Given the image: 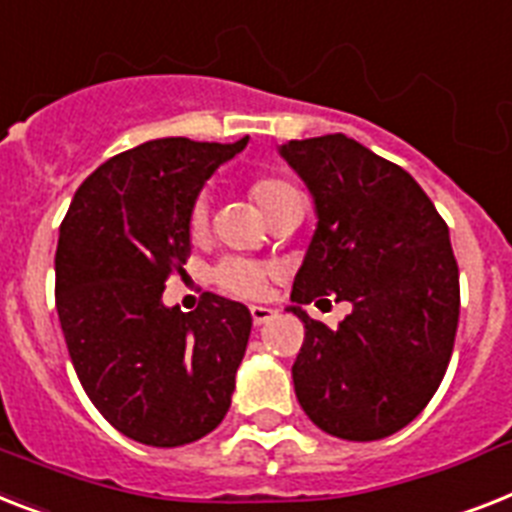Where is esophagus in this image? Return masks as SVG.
I'll return each mask as SVG.
<instances>
[{
	"instance_id": "34e87169",
	"label": "esophagus",
	"mask_w": 512,
	"mask_h": 512,
	"mask_svg": "<svg viewBox=\"0 0 512 512\" xmlns=\"http://www.w3.org/2000/svg\"><path fill=\"white\" fill-rule=\"evenodd\" d=\"M249 313H252V321H255V326H263V323H268L276 318V310H273V307H265V305H252L249 307Z\"/></svg>"
}]
</instances>
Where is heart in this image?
Listing matches in <instances>:
<instances>
[{"instance_id": "1", "label": "heart", "mask_w": 512, "mask_h": 512, "mask_svg": "<svg viewBox=\"0 0 512 512\" xmlns=\"http://www.w3.org/2000/svg\"><path fill=\"white\" fill-rule=\"evenodd\" d=\"M249 194L255 199V205L263 210V215L268 218L270 210L281 202L284 197L294 194V189L281 178L273 176H260L249 184ZM207 220H210V210H207V199L199 197L194 202V207L189 210V236L191 239H202L207 231ZM270 276H273V268L263 263H252V260H242V257H228L223 263L215 265L213 281L226 289L231 294H239V297H260L268 286Z\"/></svg>"}]
</instances>
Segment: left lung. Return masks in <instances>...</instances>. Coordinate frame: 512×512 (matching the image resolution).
<instances>
[{"mask_svg":"<svg viewBox=\"0 0 512 512\" xmlns=\"http://www.w3.org/2000/svg\"><path fill=\"white\" fill-rule=\"evenodd\" d=\"M278 152L318 215L289 307L305 323L294 392L326 434L384 439L429 405L450 365L460 315L450 228L407 170L344 134ZM313 298L350 301L353 313L331 329L301 310Z\"/></svg>","mask_w":512,"mask_h":512,"instance_id":"left-lung-1","label":"left lung"}]
</instances>
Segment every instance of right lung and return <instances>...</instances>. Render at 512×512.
Segmentation results:
<instances>
[{
	"mask_svg": "<svg viewBox=\"0 0 512 512\" xmlns=\"http://www.w3.org/2000/svg\"><path fill=\"white\" fill-rule=\"evenodd\" d=\"M247 141H144L99 165L62 220L54 294L70 360L94 407L134 442H197L231 407L252 315L213 292L181 313L162 292L191 255L199 189Z\"/></svg>",
	"mask_w": 512,
	"mask_h": 512,
	"instance_id": "right-lung-1",
	"label": "right lung"
}]
</instances>
